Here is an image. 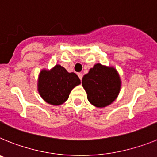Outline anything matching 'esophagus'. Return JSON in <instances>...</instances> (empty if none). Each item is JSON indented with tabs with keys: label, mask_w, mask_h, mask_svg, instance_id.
<instances>
[{
	"label": "esophagus",
	"mask_w": 157,
	"mask_h": 157,
	"mask_svg": "<svg viewBox=\"0 0 157 157\" xmlns=\"http://www.w3.org/2000/svg\"><path fill=\"white\" fill-rule=\"evenodd\" d=\"M78 78H79L80 79H82V77H83V74L82 73H78Z\"/></svg>",
	"instance_id": "obj_1"
}]
</instances>
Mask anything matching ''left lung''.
Listing matches in <instances>:
<instances>
[{"label": "left lung", "instance_id": "8db88e82", "mask_svg": "<svg viewBox=\"0 0 157 157\" xmlns=\"http://www.w3.org/2000/svg\"><path fill=\"white\" fill-rule=\"evenodd\" d=\"M82 84L88 101L94 106L103 108L117 98L121 82L116 69L97 63L83 76Z\"/></svg>", "mask_w": 157, "mask_h": 157}]
</instances>
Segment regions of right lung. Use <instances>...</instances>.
I'll use <instances>...</instances> for the list:
<instances>
[{
    "instance_id": "add662e5",
    "label": "right lung",
    "mask_w": 157,
    "mask_h": 157,
    "mask_svg": "<svg viewBox=\"0 0 157 157\" xmlns=\"http://www.w3.org/2000/svg\"><path fill=\"white\" fill-rule=\"evenodd\" d=\"M80 83L75 73H69L60 65H56L51 71H41L37 85L38 92L45 101L59 105L64 103L72 89Z\"/></svg>"
}]
</instances>
